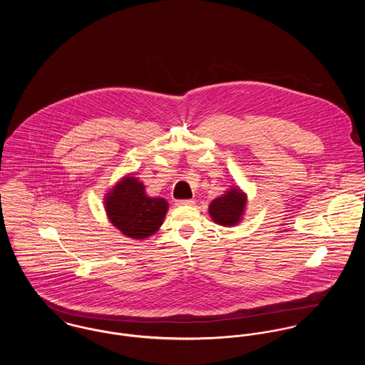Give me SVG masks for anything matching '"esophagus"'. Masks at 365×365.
<instances>
[{
    "mask_svg": "<svg viewBox=\"0 0 365 365\" xmlns=\"http://www.w3.org/2000/svg\"><path fill=\"white\" fill-rule=\"evenodd\" d=\"M195 202L192 201V200H181V201H177V205H180V207H191V205H194Z\"/></svg>",
    "mask_w": 365,
    "mask_h": 365,
    "instance_id": "34e87169",
    "label": "esophagus"
}]
</instances>
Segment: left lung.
I'll return each mask as SVG.
<instances>
[{
	"label": "left lung",
	"instance_id": "8db88e82",
	"mask_svg": "<svg viewBox=\"0 0 365 365\" xmlns=\"http://www.w3.org/2000/svg\"><path fill=\"white\" fill-rule=\"evenodd\" d=\"M246 204V194L240 188L233 187L210 202L209 215L220 226H235L242 220Z\"/></svg>",
	"mask_w": 365,
	"mask_h": 365
}]
</instances>
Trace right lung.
I'll use <instances>...</instances> for the list:
<instances>
[{
    "label": "right lung",
    "instance_id": "1",
    "mask_svg": "<svg viewBox=\"0 0 365 365\" xmlns=\"http://www.w3.org/2000/svg\"><path fill=\"white\" fill-rule=\"evenodd\" d=\"M109 222L130 239H146L163 225L168 204L163 198L146 195L145 185L136 177H123L105 197Z\"/></svg>",
    "mask_w": 365,
    "mask_h": 365
}]
</instances>
